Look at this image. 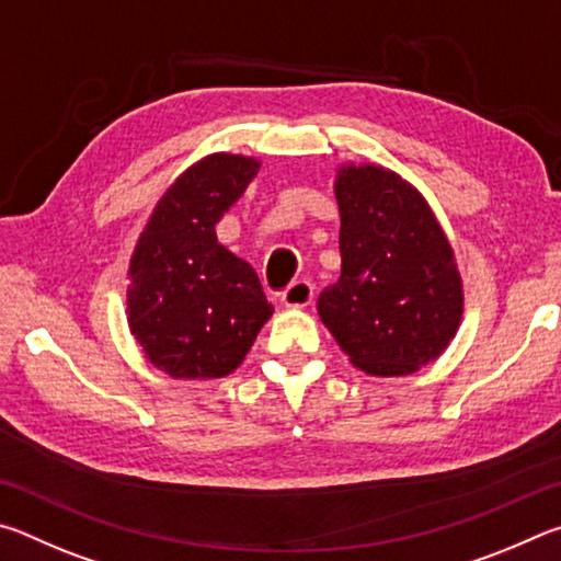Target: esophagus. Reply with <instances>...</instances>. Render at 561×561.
Masks as SVG:
<instances>
[{
    "instance_id": "1",
    "label": "esophagus",
    "mask_w": 561,
    "mask_h": 561,
    "mask_svg": "<svg viewBox=\"0 0 561 561\" xmlns=\"http://www.w3.org/2000/svg\"><path fill=\"white\" fill-rule=\"evenodd\" d=\"M312 298H316V288H312V283L300 278L296 283H290V286L283 290V306L286 308H308Z\"/></svg>"
}]
</instances>
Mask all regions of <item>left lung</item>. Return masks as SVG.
<instances>
[{
  "label": "left lung",
  "instance_id": "left-lung-1",
  "mask_svg": "<svg viewBox=\"0 0 561 561\" xmlns=\"http://www.w3.org/2000/svg\"><path fill=\"white\" fill-rule=\"evenodd\" d=\"M335 194L342 273L320 293V318L362 371L411 375L460 325L454 249L424 196L385 167H342Z\"/></svg>",
  "mask_w": 561,
  "mask_h": 561
}]
</instances>
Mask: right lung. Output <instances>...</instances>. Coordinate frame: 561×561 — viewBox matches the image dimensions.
Masks as SVG:
<instances>
[{
	"mask_svg": "<svg viewBox=\"0 0 561 561\" xmlns=\"http://www.w3.org/2000/svg\"><path fill=\"white\" fill-rule=\"evenodd\" d=\"M255 172L251 157H204L164 192L137 241L127 322L147 359L170 377L231 375L273 316L259 275L214 231Z\"/></svg>",
	"mask_w": 561,
	"mask_h": 561,
	"instance_id": "add662e5",
	"label": "right lung"
}]
</instances>
